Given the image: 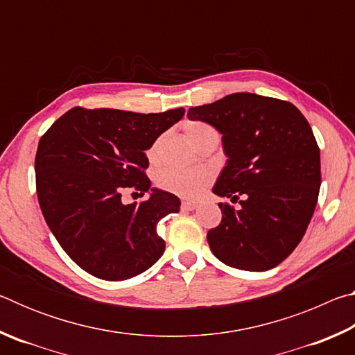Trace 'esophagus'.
Instances as JSON below:
<instances>
[{"mask_svg": "<svg viewBox=\"0 0 355 355\" xmlns=\"http://www.w3.org/2000/svg\"><path fill=\"white\" fill-rule=\"evenodd\" d=\"M197 207H199V205H197L196 202H183L182 203V208L186 209V211H194Z\"/></svg>", "mask_w": 355, "mask_h": 355, "instance_id": "esophagus-1", "label": "esophagus"}]
</instances>
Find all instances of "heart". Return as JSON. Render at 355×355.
<instances>
[{
	"label": "heart",
	"mask_w": 355,
	"mask_h": 355,
	"mask_svg": "<svg viewBox=\"0 0 355 355\" xmlns=\"http://www.w3.org/2000/svg\"><path fill=\"white\" fill-rule=\"evenodd\" d=\"M184 136L192 146H197L202 139L209 135H216V131L209 125L203 122H188L183 127ZM161 147V139H156L147 150V156L150 161L158 158ZM159 188L167 192H172L183 199H197L207 186L211 183V175L207 171H182V169H166L156 178Z\"/></svg>",
	"instance_id": "heart-1"
}]
</instances>
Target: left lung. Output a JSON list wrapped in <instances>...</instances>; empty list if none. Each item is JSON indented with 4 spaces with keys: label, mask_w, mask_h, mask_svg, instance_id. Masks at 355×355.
I'll use <instances>...</instances> for the list:
<instances>
[{
    "label": "left lung",
    "mask_w": 355,
    "mask_h": 355,
    "mask_svg": "<svg viewBox=\"0 0 355 355\" xmlns=\"http://www.w3.org/2000/svg\"><path fill=\"white\" fill-rule=\"evenodd\" d=\"M222 135L227 164L213 192L220 224L207 239L216 258L243 271H268L296 249L313 216L321 186L320 147L307 119L290 101L239 92L189 107Z\"/></svg>",
    "instance_id": "left-lung-1"
}]
</instances>
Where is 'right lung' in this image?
Instances as JSON below:
<instances>
[{
    "label": "right lung",
    "mask_w": 355,
    "mask_h": 355,
    "mask_svg": "<svg viewBox=\"0 0 355 355\" xmlns=\"http://www.w3.org/2000/svg\"><path fill=\"white\" fill-rule=\"evenodd\" d=\"M183 116V107L139 114L78 106L40 137L35 188L42 214L67 255L94 277L131 279L163 255L156 225L180 211V199L153 188L148 201L125 206L121 192L150 189L146 150Z\"/></svg>",
    "instance_id": "obj_1"
}]
</instances>
